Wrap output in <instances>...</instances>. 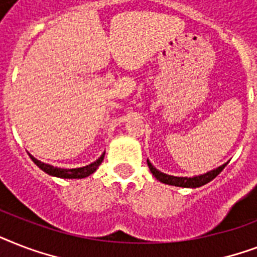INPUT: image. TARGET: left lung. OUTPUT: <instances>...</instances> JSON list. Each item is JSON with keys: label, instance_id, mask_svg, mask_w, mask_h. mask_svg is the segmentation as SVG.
Here are the masks:
<instances>
[{"label": "left lung", "instance_id": "obj_1", "mask_svg": "<svg viewBox=\"0 0 257 257\" xmlns=\"http://www.w3.org/2000/svg\"><path fill=\"white\" fill-rule=\"evenodd\" d=\"M225 165L227 164H224L221 165V167H219V168L208 172V173H205V175L196 176V177H176V176L165 175V173H163V172L157 171V169L148 161L149 169H151L152 175L155 176L159 181H161V183H164V184H169V185H175V187H183V188H197L204 185V184L209 183L211 180L215 179L216 176L219 175L220 172L225 168Z\"/></svg>", "mask_w": 257, "mask_h": 257}]
</instances>
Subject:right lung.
<instances>
[{"label": "right lung", "instance_id": "right-lung-1", "mask_svg": "<svg viewBox=\"0 0 257 257\" xmlns=\"http://www.w3.org/2000/svg\"><path fill=\"white\" fill-rule=\"evenodd\" d=\"M30 159L33 160V163L37 165L38 168H41L42 171L46 172V173L50 176L62 177V179H84V177H88L89 175H92L93 172L100 167V164L102 163V160H104V155H101V157H98V159H97L94 163H92V164L86 165V167H82V168H74V169L56 168V167H52V165L38 161L37 159H34L33 156H30Z\"/></svg>", "mask_w": 257, "mask_h": 257}]
</instances>
